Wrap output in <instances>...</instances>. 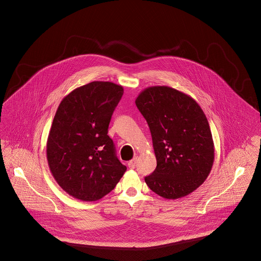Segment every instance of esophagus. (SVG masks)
<instances>
[{"label":"esophagus","instance_id":"esophagus-1","mask_svg":"<svg viewBox=\"0 0 261 261\" xmlns=\"http://www.w3.org/2000/svg\"><path fill=\"white\" fill-rule=\"evenodd\" d=\"M136 162L137 158H134L133 160H131L130 162H128V166H129V168L134 169V168H135V166H136Z\"/></svg>","mask_w":261,"mask_h":261}]
</instances>
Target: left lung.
<instances>
[{"instance_id":"1","label":"left lung","mask_w":261,"mask_h":261,"mask_svg":"<svg viewBox=\"0 0 261 261\" xmlns=\"http://www.w3.org/2000/svg\"><path fill=\"white\" fill-rule=\"evenodd\" d=\"M135 102L149 125L156 158L147 185L164 199L186 197L205 181L214 162L204 112L192 97L168 86L146 88Z\"/></svg>"}]
</instances>
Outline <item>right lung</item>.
Here are the masks:
<instances>
[{
    "label": "right lung",
    "mask_w": 261,
    "mask_h": 261,
    "mask_svg": "<svg viewBox=\"0 0 261 261\" xmlns=\"http://www.w3.org/2000/svg\"><path fill=\"white\" fill-rule=\"evenodd\" d=\"M123 87L94 81L62 99L47 141L50 173L69 196L83 201L112 192L126 171L108 135Z\"/></svg>",
    "instance_id": "obj_1"
}]
</instances>
